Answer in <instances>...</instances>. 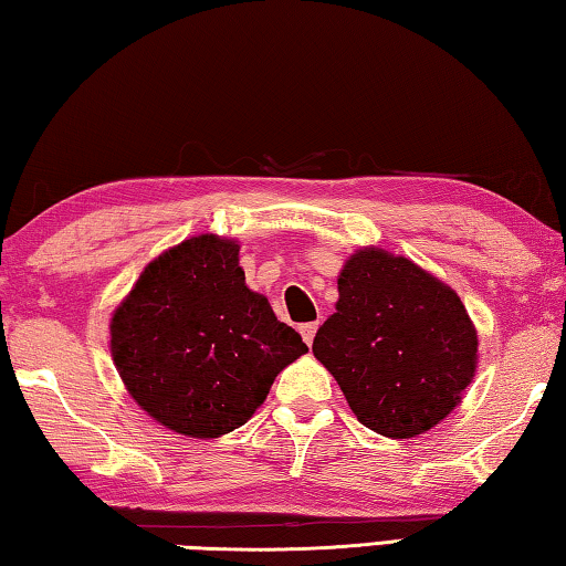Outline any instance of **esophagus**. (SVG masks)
Segmentation results:
<instances>
[{
	"label": "esophagus",
	"instance_id": "1",
	"mask_svg": "<svg viewBox=\"0 0 566 566\" xmlns=\"http://www.w3.org/2000/svg\"><path fill=\"white\" fill-rule=\"evenodd\" d=\"M317 329H319V324H317V322H306V324H302V327H300V334H302L304 344H312V342H314V334H317Z\"/></svg>",
	"mask_w": 566,
	"mask_h": 566
}]
</instances>
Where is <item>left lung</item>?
I'll use <instances>...</instances> for the list:
<instances>
[{"label": "left lung", "mask_w": 566, "mask_h": 566, "mask_svg": "<svg viewBox=\"0 0 566 566\" xmlns=\"http://www.w3.org/2000/svg\"><path fill=\"white\" fill-rule=\"evenodd\" d=\"M312 352L364 427L409 439L439 424L474 377L476 332L459 296L405 256L361 249Z\"/></svg>", "instance_id": "left-lung-1"}]
</instances>
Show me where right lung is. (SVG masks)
I'll return each instance as SVG.
<instances>
[{
    "label": "right lung",
    "mask_w": 566,
    "mask_h": 566,
    "mask_svg": "<svg viewBox=\"0 0 566 566\" xmlns=\"http://www.w3.org/2000/svg\"><path fill=\"white\" fill-rule=\"evenodd\" d=\"M239 247L202 234L151 262L112 319V357L137 405L179 434L234 432L306 352L244 284Z\"/></svg>",
    "instance_id": "obj_1"
}]
</instances>
